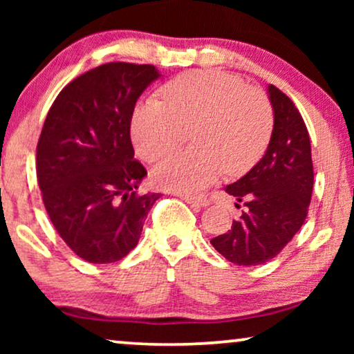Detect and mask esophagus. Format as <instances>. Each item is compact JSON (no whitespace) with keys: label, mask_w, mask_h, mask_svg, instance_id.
Here are the masks:
<instances>
[{"label":"esophagus","mask_w":354,"mask_h":354,"mask_svg":"<svg viewBox=\"0 0 354 354\" xmlns=\"http://www.w3.org/2000/svg\"><path fill=\"white\" fill-rule=\"evenodd\" d=\"M182 200H185L188 205H192L193 207H196V209H200V207H206L207 205H209V201H207V198H205V196L182 195Z\"/></svg>","instance_id":"obj_1"}]
</instances>
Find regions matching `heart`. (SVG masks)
Instances as JSON below:
<instances>
[{
    "label": "heart",
    "instance_id": "b5f03b06",
    "mask_svg": "<svg viewBox=\"0 0 354 354\" xmlns=\"http://www.w3.org/2000/svg\"><path fill=\"white\" fill-rule=\"evenodd\" d=\"M166 103L140 104L132 118V138L140 156L158 161L178 147L183 130H193L196 151L176 153L158 164V187L196 193L225 171L240 176L263 156L274 125L268 95L245 85L239 75L195 71L178 77L164 90Z\"/></svg>",
    "mask_w": 354,
    "mask_h": 354
}]
</instances>
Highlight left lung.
<instances>
[{
	"label": "left lung",
	"instance_id": "left-lung-1",
	"mask_svg": "<svg viewBox=\"0 0 354 354\" xmlns=\"http://www.w3.org/2000/svg\"><path fill=\"white\" fill-rule=\"evenodd\" d=\"M268 93L274 109L269 147L250 172L225 187L246 207L227 234L211 240L236 266H258L275 258L301 229L313 195L306 124L293 101L277 86L269 85Z\"/></svg>",
	"mask_w": 354,
	"mask_h": 354
}]
</instances>
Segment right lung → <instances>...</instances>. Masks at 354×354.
I'll list each match as a JSON object with an SVG mask.
<instances>
[{"mask_svg":"<svg viewBox=\"0 0 354 354\" xmlns=\"http://www.w3.org/2000/svg\"><path fill=\"white\" fill-rule=\"evenodd\" d=\"M159 77L151 64L108 62L66 85L37 145V178L64 243L93 264L137 246L161 193L138 195L147 169L133 158L130 122L140 95Z\"/></svg>","mask_w":354,"mask_h":354,"instance_id":"1","label":"right lung"}]
</instances>
